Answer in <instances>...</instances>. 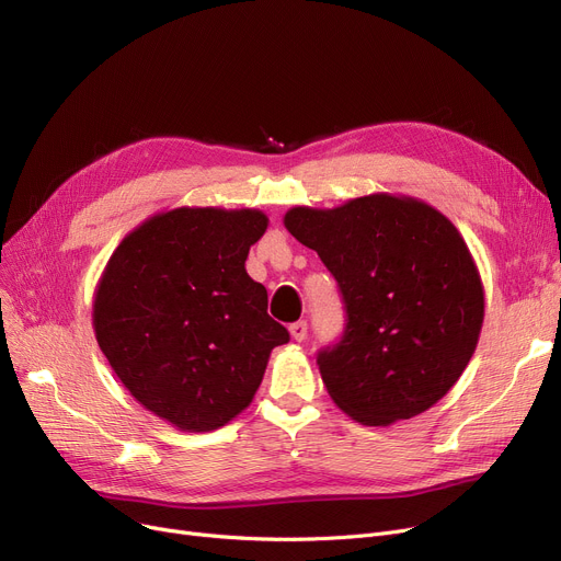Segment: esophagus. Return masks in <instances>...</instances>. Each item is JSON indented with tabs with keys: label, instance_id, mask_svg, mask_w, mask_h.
Here are the masks:
<instances>
[{
	"label": "esophagus",
	"instance_id": "obj_1",
	"mask_svg": "<svg viewBox=\"0 0 561 561\" xmlns=\"http://www.w3.org/2000/svg\"><path fill=\"white\" fill-rule=\"evenodd\" d=\"M307 330H309L307 321H298V323H294V325H290V328H288L290 336H294L296 341H305V339H307Z\"/></svg>",
	"mask_w": 561,
	"mask_h": 561
}]
</instances>
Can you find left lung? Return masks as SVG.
Segmentation results:
<instances>
[{
	"label": "left lung",
	"mask_w": 561,
	"mask_h": 561,
	"mask_svg": "<svg viewBox=\"0 0 561 561\" xmlns=\"http://www.w3.org/2000/svg\"><path fill=\"white\" fill-rule=\"evenodd\" d=\"M284 227L339 282L348 325L319 371L364 426L422 415L466 371L485 298L466 240L431 204L374 192L334 208L294 206Z\"/></svg>",
	"instance_id": "obj_1"
}]
</instances>
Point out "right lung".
<instances>
[{
	"instance_id": "obj_1",
	"label": "right lung",
	"mask_w": 561,
	"mask_h": 561,
	"mask_svg": "<svg viewBox=\"0 0 561 561\" xmlns=\"http://www.w3.org/2000/svg\"><path fill=\"white\" fill-rule=\"evenodd\" d=\"M259 208L179 206L118 242L93 294V332L137 403L204 433L245 410L275 346L267 290L245 261L265 233Z\"/></svg>"
}]
</instances>
